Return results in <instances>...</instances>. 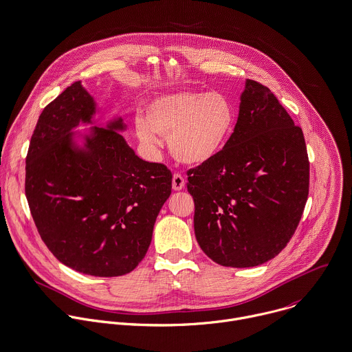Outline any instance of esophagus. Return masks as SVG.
Here are the masks:
<instances>
[{"label":"esophagus","mask_w":352,"mask_h":352,"mask_svg":"<svg viewBox=\"0 0 352 352\" xmlns=\"http://www.w3.org/2000/svg\"><path fill=\"white\" fill-rule=\"evenodd\" d=\"M184 186H185L184 177L181 174H174L173 175V189L174 190H181V189H184Z\"/></svg>","instance_id":"obj_1"}]
</instances>
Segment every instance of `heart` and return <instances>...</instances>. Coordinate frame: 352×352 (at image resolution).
Masks as SVG:
<instances>
[{
  "mask_svg": "<svg viewBox=\"0 0 352 352\" xmlns=\"http://www.w3.org/2000/svg\"><path fill=\"white\" fill-rule=\"evenodd\" d=\"M234 126V109L219 93L175 91L153 98L145 116L135 118L137 137L149 146L168 138L171 155L184 164L201 166L225 149Z\"/></svg>",
  "mask_w": 352,
  "mask_h": 352,
  "instance_id": "heart-1",
  "label": "heart"
}]
</instances>
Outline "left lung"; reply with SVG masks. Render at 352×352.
Segmentation results:
<instances>
[{
	"instance_id": "1",
	"label": "left lung",
	"mask_w": 352,
	"mask_h": 352,
	"mask_svg": "<svg viewBox=\"0 0 352 352\" xmlns=\"http://www.w3.org/2000/svg\"><path fill=\"white\" fill-rule=\"evenodd\" d=\"M309 178L302 129L269 87L247 79L225 149L188 171L203 252L226 267H254L277 256L300 222Z\"/></svg>"
}]
</instances>
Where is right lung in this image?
I'll list each match as a JSON object with an SVG mask.
<instances>
[{
    "mask_svg": "<svg viewBox=\"0 0 352 352\" xmlns=\"http://www.w3.org/2000/svg\"><path fill=\"white\" fill-rule=\"evenodd\" d=\"M93 96L74 82L42 111L25 159V197L49 251L94 277L133 272L171 195V171L135 155L116 116L94 126ZM89 124L86 133H76Z\"/></svg>",
    "mask_w": 352,
    "mask_h": 352,
    "instance_id": "obj_1",
    "label": "right lung"
}]
</instances>
